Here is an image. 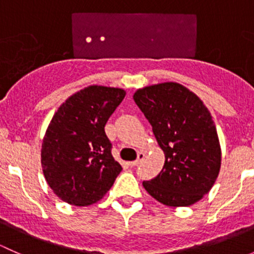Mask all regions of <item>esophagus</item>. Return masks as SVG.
Instances as JSON below:
<instances>
[{
	"label": "esophagus",
	"mask_w": 254,
	"mask_h": 254,
	"mask_svg": "<svg viewBox=\"0 0 254 254\" xmlns=\"http://www.w3.org/2000/svg\"><path fill=\"white\" fill-rule=\"evenodd\" d=\"M143 158H145V153H143V152H139V155H137V160L131 161V162H129V166H130V167H135V166H137L140 162H141Z\"/></svg>",
	"instance_id": "1"
}]
</instances>
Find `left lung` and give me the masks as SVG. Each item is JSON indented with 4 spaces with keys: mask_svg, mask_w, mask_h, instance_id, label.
I'll list each match as a JSON object with an SVG mask.
<instances>
[{
    "mask_svg": "<svg viewBox=\"0 0 254 254\" xmlns=\"http://www.w3.org/2000/svg\"><path fill=\"white\" fill-rule=\"evenodd\" d=\"M134 101L152 127L165 152V166L142 186L167 206H189L214 186L221 148L211 114L201 99L176 82L137 89Z\"/></svg>",
    "mask_w": 254,
    "mask_h": 254,
    "instance_id": "1",
    "label": "left lung"
}]
</instances>
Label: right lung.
I'll return each mask as SVG.
<instances>
[{"mask_svg":"<svg viewBox=\"0 0 254 254\" xmlns=\"http://www.w3.org/2000/svg\"><path fill=\"white\" fill-rule=\"evenodd\" d=\"M124 97V89L93 84L68 97L54 114L43 139L42 167L65 203H96L122 172L104 127Z\"/></svg>","mask_w":254,"mask_h":254,"instance_id":"right-lung-1","label":"right lung"}]
</instances>
